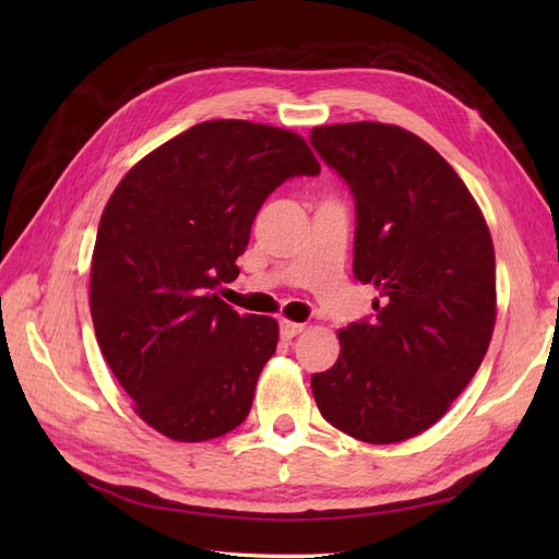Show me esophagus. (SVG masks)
Returning <instances> with one entry per match:
<instances>
[{"label": "esophagus", "mask_w": 559, "mask_h": 559, "mask_svg": "<svg viewBox=\"0 0 559 559\" xmlns=\"http://www.w3.org/2000/svg\"><path fill=\"white\" fill-rule=\"evenodd\" d=\"M278 326H281V336L283 338H293V336H298V334H302V331H305V324L290 322V319H281Z\"/></svg>", "instance_id": "1"}]
</instances>
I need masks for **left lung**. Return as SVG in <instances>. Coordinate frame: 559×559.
Listing matches in <instances>:
<instances>
[{
  "label": "left lung",
  "instance_id": "obj_1",
  "mask_svg": "<svg viewBox=\"0 0 559 559\" xmlns=\"http://www.w3.org/2000/svg\"><path fill=\"white\" fill-rule=\"evenodd\" d=\"M310 141L355 199L353 273L374 319L338 331L312 374L319 413L355 439L394 444L432 427L478 372L495 329V247L476 199L439 153L382 122L314 127Z\"/></svg>",
  "mask_w": 559,
  "mask_h": 559
}]
</instances>
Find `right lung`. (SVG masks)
<instances>
[{
	"label": "right lung",
	"instance_id": "add662e5",
	"mask_svg": "<svg viewBox=\"0 0 559 559\" xmlns=\"http://www.w3.org/2000/svg\"><path fill=\"white\" fill-rule=\"evenodd\" d=\"M319 175L305 139L211 120L139 160L105 206L91 317L105 362L153 430L206 442L240 425L276 353L278 322L218 298L257 211L288 177Z\"/></svg>",
	"mask_w": 559,
	"mask_h": 559
}]
</instances>
